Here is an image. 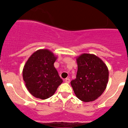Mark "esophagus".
<instances>
[{"instance_id": "obj_1", "label": "esophagus", "mask_w": 128, "mask_h": 128, "mask_svg": "<svg viewBox=\"0 0 128 128\" xmlns=\"http://www.w3.org/2000/svg\"><path fill=\"white\" fill-rule=\"evenodd\" d=\"M65 82L67 83V84H69L70 82V78H66L65 79Z\"/></svg>"}]
</instances>
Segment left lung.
I'll return each mask as SVG.
<instances>
[{
  "instance_id": "8db88e82",
  "label": "left lung",
  "mask_w": 128,
  "mask_h": 128,
  "mask_svg": "<svg viewBox=\"0 0 128 128\" xmlns=\"http://www.w3.org/2000/svg\"><path fill=\"white\" fill-rule=\"evenodd\" d=\"M76 78L71 82L74 94L84 102L94 101L106 89L108 82V68L94 54H82L76 58Z\"/></svg>"
}]
</instances>
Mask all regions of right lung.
<instances>
[{
  "instance_id": "right-lung-1",
  "label": "right lung",
  "mask_w": 128,
  "mask_h": 128,
  "mask_svg": "<svg viewBox=\"0 0 128 128\" xmlns=\"http://www.w3.org/2000/svg\"><path fill=\"white\" fill-rule=\"evenodd\" d=\"M57 57L48 49H40L31 55L23 69L25 86L33 96L45 100L52 96L62 83L54 62Z\"/></svg>"
}]
</instances>
